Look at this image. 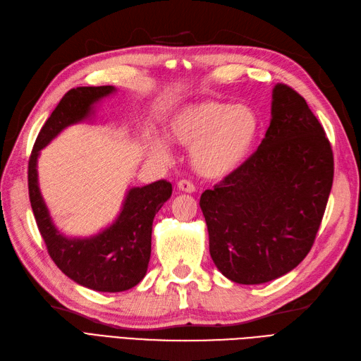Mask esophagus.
<instances>
[{
    "label": "esophagus",
    "mask_w": 361,
    "mask_h": 361,
    "mask_svg": "<svg viewBox=\"0 0 361 361\" xmlns=\"http://www.w3.org/2000/svg\"><path fill=\"white\" fill-rule=\"evenodd\" d=\"M178 189L181 192H188V193H193L195 192V184L190 180H180L178 181Z\"/></svg>",
    "instance_id": "esophagus-1"
}]
</instances>
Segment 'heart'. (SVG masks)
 Returning <instances> with one entry per match:
<instances>
[{
    "instance_id": "b5f03b06",
    "label": "heart",
    "mask_w": 361,
    "mask_h": 361,
    "mask_svg": "<svg viewBox=\"0 0 361 361\" xmlns=\"http://www.w3.org/2000/svg\"><path fill=\"white\" fill-rule=\"evenodd\" d=\"M259 120L246 104L207 100L181 108L168 124V137L192 148L195 169L208 178H222L247 159L257 141ZM148 153L168 160L171 151L161 137L148 141Z\"/></svg>"
}]
</instances>
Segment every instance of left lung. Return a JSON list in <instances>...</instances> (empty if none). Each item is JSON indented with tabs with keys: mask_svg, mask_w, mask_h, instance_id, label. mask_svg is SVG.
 <instances>
[{
	"mask_svg": "<svg viewBox=\"0 0 361 361\" xmlns=\"http://www.w3.org/2000/svg\"><path fill=\"white\" fill-rule=\"evenodd\" d=\"M333 176L324 127L295 90L277 84L258 149L201 196L219 271L259 285L295 269L315 241Z\"/></svg>",
	"mask_w": 361,
	"mask_h": 361,
	"instance_id": "obj_1",
	"label": "left lung"
}]
</instances>
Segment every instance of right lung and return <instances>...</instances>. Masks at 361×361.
Masks as SVG:
<instances>
[{
    "mask_svg": "<svg viewBox=\"0 0 361 361\" xmlns=\"http://www.w3.org/2000/svg\"><path fill=\"white\" fill-rule=\"evenodd\" d=\"M115 91L111 85L78 87L67 91L46 120L28 160L30 202L49 257L66 276L100 293H121L142 281L151 255L153 220L172 193V184L159 180L132 188L117 220L91 238H67L49 217L37 183L40 149L67 126L87 118L92 104Z\"/></svg>",
    "mask_w": 361,
    "mask_h": 361,
    "instance_id": "add662e5",
    "label": "right lung"
}]
</instances>
